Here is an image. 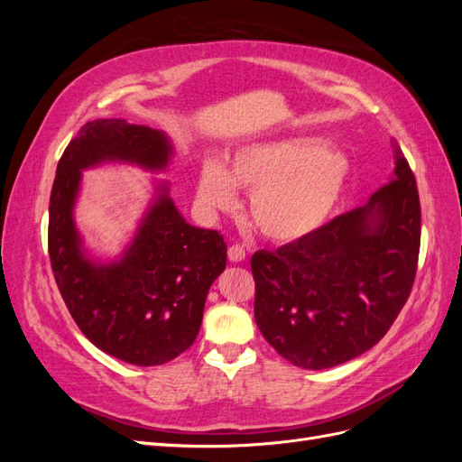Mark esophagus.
Here are the masks:
<instances>
[{"label": "esophagus", "mask_w": 462, "mask_h": 462, "mask_svg": "<svg viewBox=\"0 0 462 462\" xmlns=\"http://www.w3.org/2000/svg\"><path fill=\"white\" fill-rule=\"evenodd\" d=\"M227 256H229V260L231 262H243L245 258H246V253H245V248L241 246V245H233V246H229V250H227Z\"/></svg>", "instance_id": "1"}]
</instances>
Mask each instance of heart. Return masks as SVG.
Masks as SVG:
<instances>
[{"instance_id":"b5f03b06","label":"heart","mask_w":462,"mask_h":462,"mask_svg":"<svg viewBox=\"0 0 462 462\" xmlns=\"http://www.w3.org/2000/svg\"><path fill=\"white\" fill-rule=\"evenodd\" d=\"M346 152L312 136L275 138L233 152L227 170L216 160L202 163L199 202L208 212H229L236 189L253 190L248 212L262 235L295 243L316 233L339 206L351 180Z\"/></svg>"}]
</instances>
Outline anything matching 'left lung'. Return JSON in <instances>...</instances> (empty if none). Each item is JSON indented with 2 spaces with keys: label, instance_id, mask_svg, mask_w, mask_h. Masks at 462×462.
Here are the masks:
<instances>
[{
  "label": "left lung",
  "instance_id": "obj_1",
  "mask_svg": "<svg viewBox=\"0 0 462 462\" xmlns=\"http://www.w3.org/2000/svg\"><path fill=\"white\" fill-rule=\"evenodd\" d=\"M420 250V200L401 152L368 204L306 239L250 260L254 318L291 365L333 368L380 341L407 302Z\"/></svg>",
  "mask_w": 462,
  "mask_h": 462
}]
</instances>
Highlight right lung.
<instances>
[{"label": "right lung", "mask_w": 462, "mask_h": 462, "mask_svg": "<svg viewBox=\"0 0 462 462\" xmlns=\"http://www.w3.org/2000/svg\"><path fill=\"white\" fill-rule=\"evenodd\" d=\"M173 153L163 131L125 119L88 121L65 148L50 197L48 250L67 309L100 351L134 366L165 365L194 343L227 245L217 231L187 223L162 179H152L134 236L114 258L85 246L75 206L82 171L127 163L162 173Z\"/></svg>", "instance_id": "1"}]
</instances>
